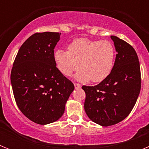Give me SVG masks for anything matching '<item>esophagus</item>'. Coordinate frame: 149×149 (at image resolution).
I'll return each mask as SVG.
<instances>
[{
  "instance_id": "esophagus-1",
  "label": "esophagus",
  "mask_w": 149,
  "mask_h": 149,
  "mask_svg": "<svg viewBox=\"0 0 149 149\" xmlns=\"http://www.w3.org/2000/svg\"><path fill=\"white\" fill-rule=\"evenodd\" d=\"M74 87H75V89H81V84H76V83H74Z\"/></svg>"
}]
</instances>
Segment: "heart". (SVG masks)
Returning <instances> with one entry per match:
<instances>
[{
	"label": "heart",
	"instance_id": "b5f03b06",
	"mask_svg": "<svg viewBox=\"0 0 149 149\" xmlns=\"http://www.w3.org/2000/svg\"><path fill=\"white\" fill-rule=\"evenodd\" d=\"M116 59V50L109 41L91 40L79 38L68 45V51H55L54 60L60 72L65 76L81 68L76 74L83 82L103 81L111 73Z\"/></svg>",
	"mask_w": 149,
	"mask_h": 149
}]
</instances>
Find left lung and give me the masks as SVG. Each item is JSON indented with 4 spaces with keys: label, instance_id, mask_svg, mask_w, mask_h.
I'll list each match as a JSON object with an SVG mask.
<instances>
[{
    "label": "left lung",
    "instance_id": "8db88e82",
    "mask_svg": "<svg viewBox=\"0 0 149 149\" xmlns=\"http://www.w3.org/2000/svg\"><path fill=\"white\" fill-rule=\"evenodd\" d=\"M117 54L110 75L94 86H83L84 110L91 120L101 126L122 122L131 113L141 88L140 66L132 46L110 36Z\"/></svg>",
    "mask_w": 149,
    "mask_h": 149
}]
</instances>
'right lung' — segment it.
Listing matches in <instances>:
<instances>
[{
    "mask_svg": "<svg viewBox=\"0 0 149 149\" xmlns=\"http://www.w3.org/2000/svg\"><path fill=\"white\" fill-rule=\"evenodd\" d=\"M60 33H36L21 46L12 68L11 84L19 110L30 120L48 125L58 120L74 84L56 68L55 46Z\"/></svg>",
    "mask_w": 149,
    "mask_h": 149,
    "instance_id": "add662e5",
    "label": "right lung"
}]
</instances>
